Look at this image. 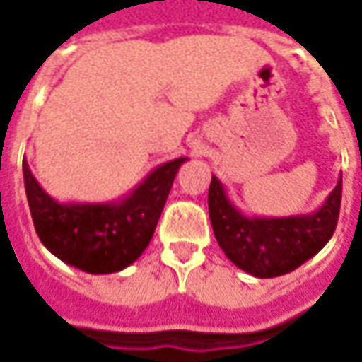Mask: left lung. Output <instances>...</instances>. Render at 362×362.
Masks as SVG:
<instances>
[{"label": "left lung", "instance_id": "left-lung-1", "mask_svg": "<svg viewBox=\"0 0 362 362\" xmlns=\"http://www.w3.org/2000/svg\"><path fill=\"white\" fill-rule=\"evenodd\" d=\"M209 219L227 258L259 279L279 277L316 256L332 238L341 207V176L318 211L293 217H246L213 174Z\"/></svg>", "mask_w": 362, "mask_h": 362}]
</instances>
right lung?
<instances>
[{
    "mask_svg": "<svg viewBox=\"0 0 362 362\" xmlns=\"http://www.w3.org/2000/svg\"><path fill=\"white\" fill-rule=\"evenodd\" d=\"M186 160L180 157L157 166L127 196L106 204H59L23 160L36 235L56 258L81 272H122L149 246L176 173Z\"/></svg>",
    "mask_w": 362,
    "mask_h": 362,
    "instance_id": "obj_1",
    "label": "right lung"
}]
</instances>
